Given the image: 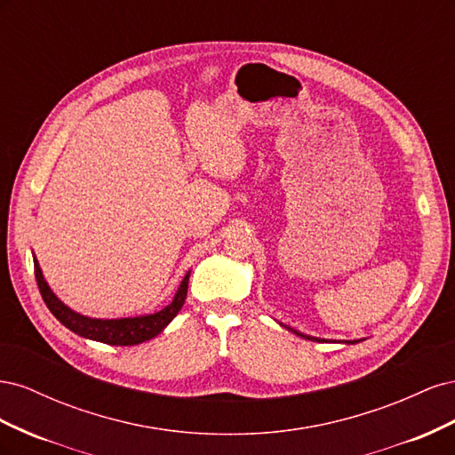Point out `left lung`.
Listing matches in <instances>:
<instances>
[{"label":"left lung","instance_id":"1","mask_svg":"<svg viewBox=\"0 0 455 455\" xmlns=\"http://www.w3.org/2000/svg\"><path fill=\"white\" fill-rule=\"evenodd\" d=\"M281 326H284L286 330H291V332H294L296 336H299V338H304V339H309V341H319V343H324L326 339H323V338H315V336H307V334H304V332H298V330H294V328H291V326H286V324H283V323H279ZM359 341H363V339H355V341H343V343H359Z\"/></svg>","mask_w":455,"mask_h":455}]
</instances>
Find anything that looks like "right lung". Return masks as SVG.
I'll use <instances>...</instances> for the list:
<instances>
[{
	"label": "right lung",
	"mask_w": 455,
	"mask_h": 455,
	"mask_svg": "<svg viewBox=\"0 0 455 455\" xmlns=\"http://www.w3.org/2000/svg\"><path fill=\"white\" fill-rule=\"evenodd\" d=\"M34 269H36V281L39 286L41 298H44L49 311L57 316L66 328H70L74 334L92 341L108 343V346H139V343L156 338L169 326V323L178 315V311L182 309L188 296L189 271L184 275V279L180 286H178L171 304L156 313L139 315V316H121V319H92V316L81 315L72 307H68L64 301L57 298V294H54L51 291V286L47 284L44 271H41L36 256H34Z\"/></svg>",
	"instance_id": "right-lung-1"
}]
</instances>
